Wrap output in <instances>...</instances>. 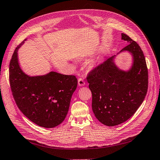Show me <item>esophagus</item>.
<instances>
[{
  "label": "esophagus",
  "instance_id": "1",
  "mask_svg": "<svg viewBox=\"0 0 160 160\" xmlns=\"http://www.w3.org/2000/svg\"><path fill=\"white\" fill-rule=\"evenodd\" d=\"M78 85L79 86H83L85 85V81H84L82 78H79L78 79Z\"/></svg>",
  "mask_w": 160,
  "mask_h": 160
}]
</instances>
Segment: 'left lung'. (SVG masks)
<instances>
[{"label":"left lung","instance_id":"1","mask_svg":"<svg viewBox=\"0 0 160 160\" xmlns=\"http://www.w3.org/2000/svg\"><path fill=\"white\" fill-rule=\"evenodd\" d=\"M122 40L128 44L118 54L130 52L133 57L130 69H119L114 62L116 57L114 55L87 76L92 95L93 112L101 123L108 126L118 125L132 117L142 103L148 90V69L142 49L124 33H122Z\"/></svg>","mask_w":160,"mask_h":160}]
</instances>
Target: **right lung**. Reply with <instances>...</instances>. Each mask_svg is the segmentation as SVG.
Listing matches in <instances>:
<instances>
[{
	"label": "right lung",
	"instance_id": "obj_1",
	"mask_svg": "<svg viewBox=\"0 0 160 160\" xmlns=\"http://www.w3.org/2000/svg\"><path fill=\"white\" fill-rule=\"evenodd\" d=\"M25 40L15 49L10 62V84L20 111L38 126L51 128L65 119L73 93L78 86L74 75L51 72L46 75L29 76L20 68L18 51Z\"/></svg>",
	"mask_w": 160,
	"mask_h": 160
}]
</instances>
